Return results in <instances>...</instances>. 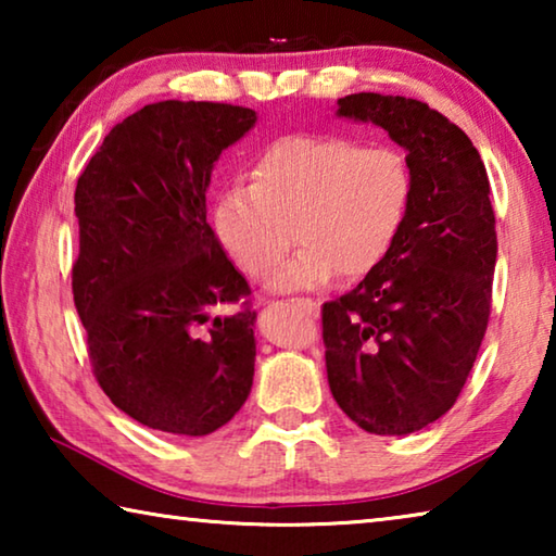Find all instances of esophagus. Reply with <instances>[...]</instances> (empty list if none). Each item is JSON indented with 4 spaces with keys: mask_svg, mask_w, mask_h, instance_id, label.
<instances>
[{
    "mask_svg": "<svg viewBox=\"0 0 556 556\" xmlns=\"http://www.w3.org/2000/svg\"><path fill=\"white\" fill-rule=\"evenodd\" d=\"M296 306L304 308L308 316H318V312H321V304H318V301H314V299H296Z\"/></svg>",
    "mask_w": 556,
    "mask_h": 556,
    "instance_id": "1",
    "label": "esophagus"
}]
</instances>
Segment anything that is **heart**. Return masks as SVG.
<instances>
[{"label": "heart", "mask_w": 556, "mask_h": 556, "mask_svg": "<svg viewBox=\"0 0 556 556\" xmlns=\"http://www.w3.org/2000/svg\"><path fill=\"white\" fill-rule=\"evenodd\" d=\"M412 186L397 149L289 135L260 154L252 184L218 191L211 223L228 255L255 279L269 275L291 227L300 248L267 287L312 291L338 275L361 279L388 260L407 220Z\"/></svg>", "instance_id": "1"}]
</instances>
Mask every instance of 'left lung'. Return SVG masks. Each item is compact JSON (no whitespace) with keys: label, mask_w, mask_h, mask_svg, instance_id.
<instances>
[{"label":"left lung","mask_w":556,"mask_h":556,"mask_svg":"<svg viewBox=\"0 0 556 556\" xmlns=\"http://www.w3.org/2000/svg\"><path fill=\"white\" fill-rule=\"evenodd\" d=\"M336 115L388 131L414 186L388 260L324 304L328 384L357 427L404 437L454 407L481 351L497 257L491 184L464 129L427 102L355 92Z\"/></svg>","instance_id":"1"}]
</instances>
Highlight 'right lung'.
<instances>
[{"instance_id": "obj_1", "label": "right lung", "mask_w": 556, "mask_h": 556, "mask_svg": "<svg viewBox=\"0 0 556 556\" xmlns=\"http://www.w3.org/2000/svg\"><path fill=\"white\" fill-rule=\"evenodd\" d=\"M257 112L164 100L110 129L75 186L73 299L100 388L139 425L205 437L238 414L255 375L257 314L213 308L250 294L205 220L223 149Z\"/></svg>"}]
</instances>
